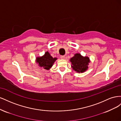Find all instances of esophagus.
<instances>
[{"label":"esophagus","instance_id":"34e87169","mask_svg":"<svg viewBox=\"0 0 121 121\" xmlns=\"http://www.w3.org/2000/svg\"><path fill=\"white\" fill-rule=\"evenodd\" d=\"M65 56H60V58L61 59H65Z\"/></svg>","mask_w":121,"mask_h":121}]
</instances>
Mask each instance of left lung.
<instances>
[{
	"instance_id": "8db88e82",
	"label": "left lung",
	"mask_w": 121,
	"mask_h": 121,
	"mask_svg": "<svg viewBox=\"0 0 121 121\" xmlns=\"http://www.w3.org/2000/svg\"><path fill=\"white\" fill-rule=\"evenodd\" d=\"M72 64L71 67L74 71L77 73L85 72L88 68L90 63L89 58L87 56H83L81 54L76 53L70 59Z\"/></svg>"
}]
</instances>
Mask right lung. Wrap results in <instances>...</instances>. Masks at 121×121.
Wrapping results in <instances>:
<instances>
[{
    "label": "right lung",
    "mask_w": 121,
    "mask_h": 121,
    "mask_svg": "<svg viewBox=\"0 0 121 121\" xmlns=\"http://www.w3.org/2000/svg\"><path fill=\"white\" fill-rule=\"evenodd\" d=\"M56 60L57 58H53L48 52H46L42 56L36 58V61L38 64L39 67L47 70H49Z\"/></svg>",
    "instance_id": "obj_1"
}]
</instances>
